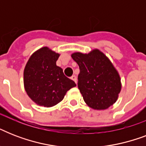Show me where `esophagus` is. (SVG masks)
<instances>
[{"label":"esophagus","instance_id":"obj_1","mask_svg":"<svg viewBox=\"0 0 146 146\" xmlns=\"http://www.w3.org/2000/svg\"><path fill=\"white\" fill-rule=\"evenodd\" d=\"M71 80H73V81H74L76 83L77 82V79H76V76L75 75H73V76H71Z\"/></svg>","mask_w":146,"mask_h":146}]
</instances>
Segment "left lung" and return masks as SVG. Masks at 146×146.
<instances>
[{
  "label": "left lung",
  "instance_id": "obj_1",
  "mask_svg": "<svg viewBox=\"0 0 146 146\" xmlns=\"http://www.w3.org/2000/svg\"><path fill=\"white\" fill-rule=\"evenodd\" d=\"M72 58L80 67L77 85L85 102L96 110L112 105L117 99L121 84L108 58L97 49L88 54L74 53Z\"/></svg>",
  "mask_w": 146,
  "mask_h": 146
}]
</instances>
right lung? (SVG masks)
<instances>
[{
    "label": "right lung",
    "instance_id": "right-lung-1",
    "mask_svg": "<svg viewBox=\"0 0 146 146\" xmlns=\"http://www.w3.org/2000/svg\"><path fill=\"white\" fill-rule=\"evenodd\" d=\"M60 54L44 47L30 57L24 70V86L28 96L38 105L52 107L61 102L76 83L56 65Z\"/></svg>",
    "mask_w": 146,
    "mask_h": 146
}]
</instances>
